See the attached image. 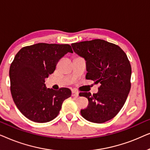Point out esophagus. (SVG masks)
<instances>
[{
  "instance_id": "1",
  "label": "esophagus",
  "mask_w": 150,
  "mask_h": 150,
  "mask_svg": "<svg viewBox=\"0 0 150 150\" xmlns=\"http://www.w3.org/2000/svg\"><path fill=\"white\" fill-rule=\"evenodd\" d=\"M71 96H73V97H75V98H77L78 96H79V93L75 91H72V93H71Z\"/></svg>"
}]
</instances>
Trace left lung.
<instances>
[{
    "instance_id": "8db88e82",
    "label": "left lung",
    "mask_w": 150,
    "mask_h": 150,
    "mask_svg": "<svg viewBox=\"0 0 150 150\" xmlns=\"http://www.w3.org/2000/svg\"><path fill=\"white\" fill-rule=\"evenodd\" d=\"M73 50L86 61V79L100 85L97 93H80L89 100L81 115L91 122L102 124L117 115L130 92L132 69L124 50L102 40L71 44Z\"/></svg>"
}]
</instances>
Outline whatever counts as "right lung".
I'll return each mask as SVG.
<instances>
[{"label":"right lung","mask_w":150,"mask_h":150,"mask_svg":"<svg viewBox=\"0 0 150 150\" xmlns=\"http://www.w3.org/2000/svg\"><path fill=\"white\" fill-rule=\"evenodd\" d=\"M67 52L69 44L38 43L23 47L9 69L11 93L14 103L28 120L45 123L58 115L63 101L71 96L68 88L47 89L45 79L54 72L59 61Z\"/></svg>","instance_id":"right-lung-1"}]
</instances>
